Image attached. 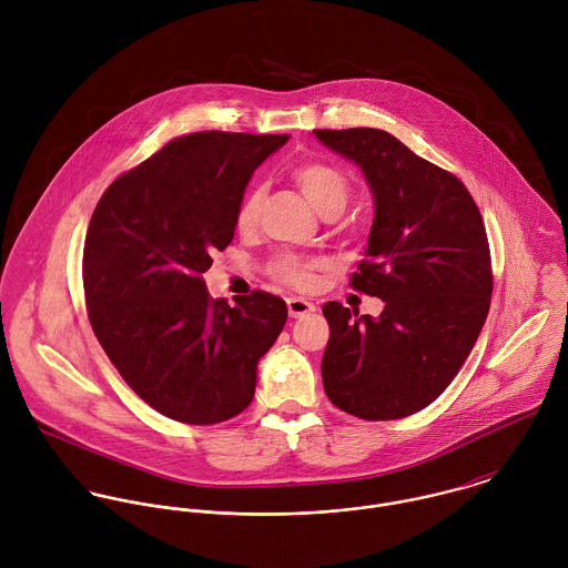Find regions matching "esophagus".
<instances>
[{
  "label": "esophagus",
  "mask_w": 568,
  "mask_h": 568,
  "mask_svg": "<svg viewBox=\"0 0 568 568\" xmlns=\"http://www.w3.org/2000/svg\"><path fill=\"white\" fill-rule=\"evenodd\" d=\"M286 306H288V315H291L293 320L304 317V315H308V313H315V304H311V302H306V300H302V297H288V300H286Z\"/></svg>",
  "instance_id": "obj_1"
}]
</instances>
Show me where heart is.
Returning a JSON list of instances; mask_svg holds the SVG:
<instances>
[{
  "instance_id": "1",
  "label": "heart",
  "mask_w": 568,
  "mask_h": 568,
  "mask_svg": "<svg viewBox=\"0 0 568 568\" xmlns=\"http://www.w3.org/2000/svg\"><path fill=\"white\" fill-rule=\"evenodd\" d=\"M293 181L300 185V190L306 194V199L317 207L320 214H332V212H343L352 185L349 179L334 165L325 162H306L297 165L293 170ZM264 185L255 183L244 192L239 210H236V227L241 232H248L255 227L260 219V210L264 203ZM315 268L317 262H306L297 257H282L275 264V273L284 277L286 282L295 286H311L315 280Z\"/></svg>"
}]
</instances>
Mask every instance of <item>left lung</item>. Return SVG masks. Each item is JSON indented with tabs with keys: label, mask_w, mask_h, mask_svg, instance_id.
<instances>
[{
	"label": "left lung",
	"mask_w": 568,
	"mask_h": 568,
	"mask_svg": "<svg viewBox=\"0 0 568 568\" xmlns=\"http://www.w3.org/2000/svg\"><path fill=\"white\" fill-rule=\"evenodd\" d=\"M315 135L356 163L372 190L367 257L349 284L385 302L376 320L325 304V394L361 419L413 415L450 385L486 324L491 264L481 212L455 174L387 131Z\"/></svg>",
	"instance_id": "1"
}]
</instances>
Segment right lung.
Segmentation results:
<instances>
[{
	"label": "right lung",
	"mask_w": 568,
	"mask_h": 568,
	"mask_svg": "<svg viewBox=\"0 0 568 568\" xmlns=\"http://www.w3.org/2000/svg\"><path fill=\"white\" fill-rule=\"evenodd\" d=\"M288 135L203 131L168 142L98 201L82 251L91 327L126 385L165 417L219 424L255 394L286 304L253 291L230 306L203 273L234 241L253 170Z\"/></svg>",
	"instance_id": "obj_1"
}]
</instances>
